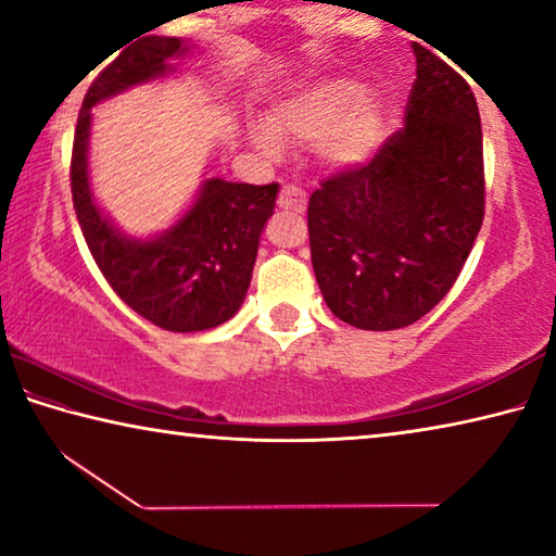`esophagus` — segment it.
Segmentation results:
<instances>
[{
    "mask_svg": "<svg viewBox=\"0 0 556 556\" xmlns=\"http://www.w3.org/2000/svg\"><path fill=\"white\" fill-rule=\"evenodd\" d=\"M279 208H285L289 213H304L306 211V193L296 186H285L279 191Z\"/></svg>",
    "mask_w": 556,
    "mask_h": 556,
    "instance_id": "34e87169",
    "label": "esophagus"
}]
</instances>
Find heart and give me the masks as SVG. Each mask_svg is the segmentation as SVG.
Returning <instances> with one entry per match:
<instances>
[{
    "label": "heart",
    "mask_w": 556,
    "mask_h": 556,
    "mask_svg": "<svg viewBox=\"0 0 556 556\" xmlns=\"http://www.w3.org/2000/svg\"><path fill=\"white\" fill-rule=\"evenodd\" d=\"M384 105L363 96L355 80H321L277 102L267 122L252 125V142L269 156L281 154V140L316 144L333 168H351L375 154L384 135Z\"/></svg>",
    "instance_id": "heart-1"
}]
</instances>
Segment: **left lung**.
Wrapping results in <instances>:
<instances>
[{
  "label": "left lung",
  "mask_w": 556,
  "mask_h": 556,
  "mask_svg": "<svg viewBox=\"0 0 556 556\" xmlns=\"http://www.w3.org/2000/svg\"><path fill=\"white\" fill-rule=\"evenodd\" d=\"M402 129L368 164L336 172L308 199L316 281L363 331L429 314L454 287L485 213L481 115L468 83L421 43Z\"/></svg>",
  "instance_id": "left-lung-1"
}]
</instances>
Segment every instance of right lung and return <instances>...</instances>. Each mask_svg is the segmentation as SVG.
I'll use <instances>...</instances> for the list:
<instances>
[{
	"label": "right lung",
	"mask_w": 556,
	"mask_h": 556,
	"mask_svg": "<svg viewBox=\"0 0 556 556\" xmlns=\"http://www.w3.org/2000/svg\"><path fill=\"white\" fill-rule=\"evenodd\" d=\"M188 46L176 36H142L102 68L83 100L73 137L71 191L83 238L102 277L147 321L193 333L228 321L248 294L260 235L275 213L277 184L208 178L181 220L152 240H131L100 213L88 184L92 108L139 83L172 73Z\"/></svg>",
	"instance_id": "add662e5"
}]
</instances>
